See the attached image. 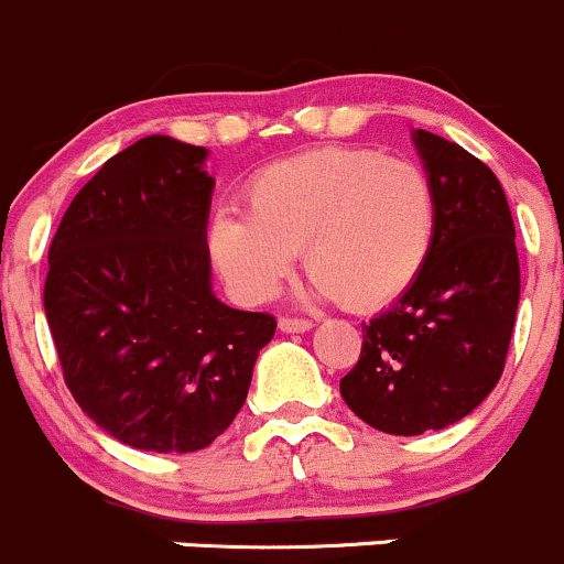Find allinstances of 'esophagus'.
Wrapping results in <instances>:
<instances>
[{
	"mask_svg": "<svg viewBox=\"0 0 564 564\" xmlns=\"http://www.w3.org/2000/svg\"><path fill=\"white\" fill-rule=\"evenodd\" d=\"M278 327H281V333H308L314 324L308 322V318H294V316H283L281 322H278Z\"/></svg>",
	"mask_w": 564,
	"mask_h": 564,
	"instance_id": "1",
	"label": "esophagus"
}]
</instances>
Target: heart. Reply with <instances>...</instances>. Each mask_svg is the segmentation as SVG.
I'll return each mask as SVG.
<instances>
[{
    "label": "heart",
    "instance_id": "heart-1",
    "mask_svg": "<svg viewBox=\"0 0 564 564\" xmlns=\"http://www.w3.org/2000/svg\"><path fill=\"white\" fill-rule=\"evenodd\" d=\"M246 213L220 209L207 248L235 297L267 303L292 270L294 250L316 297L373 311L406 292L436 235V193L406 158L322 147L261 169Z\"/></svg>",
    "mask_w": 564,
    "mask_h": 564
}]
</instances>
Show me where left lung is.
Listing matches in <instances>:
<instances>
[{
    "mask_svg": "<svg viewBox=\"0 0 564 564\" xmlns=\"http://www.w3.org/2000/svg\"><path fill=\"white\" fill-rule=\"evenodd\" d=\"M412 144L436 193L423 270L362 327L346 406L371 429L417 436L458 423L497 388L521 297L516 226L497 174L429 130Z\"/></svg>",
    "mask_w": 564,
    "mask_h": 564,
    "instance_id": "1",
    "label": "left lung"
}]
</instances>
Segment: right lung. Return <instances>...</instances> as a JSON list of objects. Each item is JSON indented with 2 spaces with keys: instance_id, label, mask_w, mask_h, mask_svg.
<instances>
[{
  "instance_id": "obj_1",
  "label": "right lung",
  "mask_w": 564,
  "mask_h": 564,
  "mask_svg": "<svg viewBox=\"0 0 564 564\" xmlns=\"http://www.w3.org/2000/svg\"><path fill=\"white\" fill-rule=\"evenodd\" d=\"M207 147L147 135L76 193L48 248L45 318L65 384L135 451L213 445L248 398L270 314L213 292Z\"/></svg>"
}]
</instances>
